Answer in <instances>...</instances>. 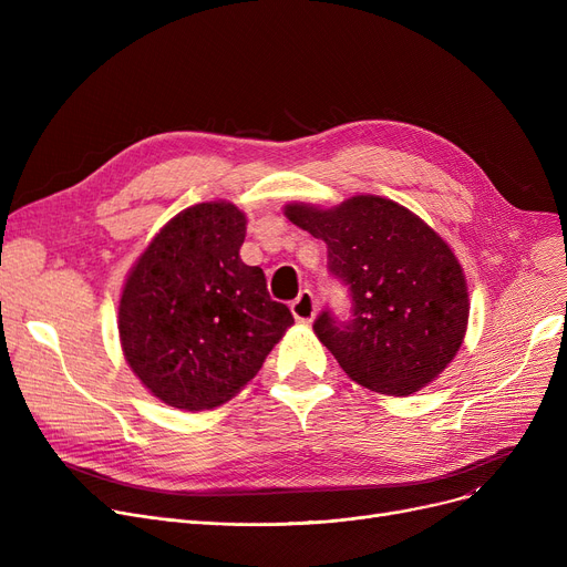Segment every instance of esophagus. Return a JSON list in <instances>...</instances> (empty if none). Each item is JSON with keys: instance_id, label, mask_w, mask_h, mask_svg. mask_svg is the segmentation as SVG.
I'll list each match as a JSON object with an SVG mask.
<instances>
[{"instance_id": "obj_1", "label": "esophagus", "mask_w": 567, "mask_h": 567, "mask_svg": "<svg viewBox=\"0 0 567 567\" xmlns=\"http://www.w3.org/2000/svg\"><path fill=\"white\" fill-rule=\"evenodd\" d=\"M291 312H293V317L299 319V321L310 323L315 319V315H317V301H315L312 291H301L299 299L291 301Z\"/></svg>"}]
</instances>
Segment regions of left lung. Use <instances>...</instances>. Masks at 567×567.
Instances as JSON below:
<instances>
[{
  "mask_svg": "<svg viewBox=\"0 0 567 567\" xmlns=\"http://www.w3.org/2000/svg\"><path fill=\"white\" fill-rule=\"evenodd\" d=\"M285 216L321 238L331 276L349 287L351 317L323 310L312 329L355 383L402 398L455 359L468 289L455 252L430 225L377 195L333 208L287 204Z\"/></svg>",
  "mask_w": 567,
  "mask_h": 567,
  "instance_id": "left-lung-1",
  "label": "left lung"
}]
</instances>
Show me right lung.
I'll use <instances>...</instances> for the list:
<instances>
[{
	"mask_svg": "<svg viewBox=\"0 0 567 567\" xmlns=\"http://www.w3.org/2000/svg\"><path fill=\"white\" fill-rule=\"evenodd\" d=\"M246 216L202 202L146 246L118 301V338L135 377L169 406L202 411L259 372L293 317L259 266L244 264Z\"/></svg>",
	"mask_w": 567,
	"mask_h": 567,
	"instance_id": "add662e5",
	"label": "right lung"
}]
</instances>
